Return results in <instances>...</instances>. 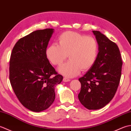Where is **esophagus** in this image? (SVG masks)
<instances>
[{
  "instance_id": "esophagus-1",
  "label": "esophagus",
  "mask_w": 131,
  "mask_h": 131,
  "mask_svg": "<svg viewBox=\"0 0 131 131\" xmlns=\"http://www.w3.org/2000/svg\"><path fill=\"white\" fill-rule=\"evenodd\" d=\"M63 81L64 82H67L70 81V79H69V78H68L65 77V78H63Z\"/></svg>"
}]
</instances>
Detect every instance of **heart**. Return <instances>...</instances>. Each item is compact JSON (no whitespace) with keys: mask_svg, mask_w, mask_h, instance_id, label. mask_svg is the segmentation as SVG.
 <instances>
[{"mask_svg":"<svg viewBox=\"0 0 131 131\" xmlns=\"http://www.w3.org/2000/svg\"><path fill=\"white\" fill-rule=\"evenodd\" d=\"M99 54V44L93 37L74 31H66L58 38V45L51 44L46 50V56L52 65L60 66L69 56L68 62L59 68L68 77L77 75L80 71L93 67Z\"/></svg>","mask_w":131,"mask_h":131,"instance_id":"obj_1","label":"heart"}]
</instances>
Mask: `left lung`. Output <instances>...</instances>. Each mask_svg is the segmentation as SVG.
Listing matches in <instances>:
<instances>
[{
  "label": "left lung",
  "instance_id": "8db88e82",
  "mask_svg": "<svg viewBox=\"0 0 131 131\" xmlns=\"http://www.w3.org/2000/svg\"><path fill=\"white\" fill-rule=\"evenodd\" d=\"M99 44V54L93 66L80 78L78 99L89 110L102 108L110 102L120 82L122 62L118 46L99 31H93Z\"/></svg>",
  "mask_w": 131,
  "mask_h": 131
}]
</instances>
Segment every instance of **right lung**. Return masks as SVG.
Instances as JSON below:
<instances>
[{"mask_svg":"<svg viewBox=\"0 0 131 131\" xmlns=\"http://www.w3.org/2000/svg\"><path fill=\"white\" fill-rule=\"evenodd\" d=\"M53 29L36 30L17 41L9 61V80L19 101L35 112L46 110L55 99V85L62 82L50 64L46 50Z\"/></svg>","mask_w":131,"mask_h":131,"instance_id":"right-lung-1","label":"right lung"}]
</instances>
